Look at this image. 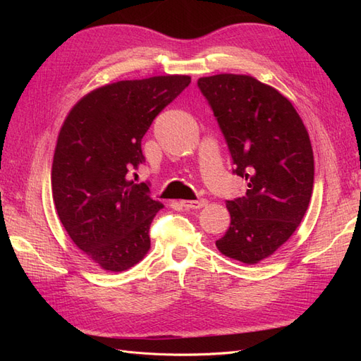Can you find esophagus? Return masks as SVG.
<instances>
[{
	"mask_svg": "<svg viewBox=\"0 0 361 361\" xmlns=\"http://www.w3.org/2000/svg\"><path fill=\"white\" fill-rule=\"evenodd\" d=\"M206 200L200 199V200H182L180 204L185 207V209H202L203 206H206Z\"/></svg>",
	"mask_w": 361,
	"mask_h": 361,
	"instance_id": "esophagus-1",
	"label": "esophagus"
}]
</instances>
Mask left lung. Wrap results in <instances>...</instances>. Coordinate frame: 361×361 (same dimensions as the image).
<instances>
[{
  "label": "left lung",
  "instance_id": "obj_1",
  "mask_svg": "<svg viewBox=\"0 0 361 361\" xmlns=\"http://www.w3.org/2000/svg\"><path fill=\"white\" fill-rule=\"evenodd\" d=\"M218 120L247 192L227 200L231 227L215 243L247 265L274 255L297 231L313 191V150L300 114L255 76L220 73L197 81Z\"/></svg>",
  "mask_w": 361,
  "mask_h": 361
}]
</instances>
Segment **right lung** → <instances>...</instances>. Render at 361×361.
I'll return each mask as SVG.
<instances>
[{"label":"right lung","mask_w":361,"mask_h":361,"mask_svg":"<svg viewBox=\"0 0 361 361\" xmlns=\"http://www.w3.org/2000/svg\"><path fill=\"white\" fill-rule=\"evenodd\" d=\"M191 82L188 75L117 81L76 102L60 128L51 185L73 244L108 272L137 265L150 248L149 228L164 204L130 173L145 157L141 138Z\"/></svg>","instance_id":"add662e5"}]
</instances>
